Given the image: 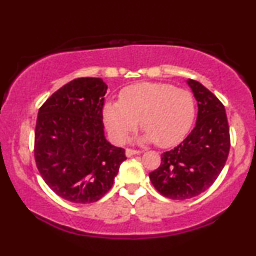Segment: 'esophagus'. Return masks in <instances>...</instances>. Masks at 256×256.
<instances>
[{"label":"esophagus","mask_w":256,"mask_h":256,"mask_svg":"<svg viewBox=\"0 0 256 256\" xmlns=\"http://www.w3.org/2000/svg\"><path fill=\"white\" fill-rule=\"evenodd\" d=\"M140 152H140V150H134V149H126L125 150V155L128 158H131V156H134V155H138V154H140Z\"/></svg>","instance_id":"esophagus-1"}]
</instances>
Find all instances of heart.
Masks as SVG:
<instances>
[{
    "label": "heart",
    "instance_id": "heart-1",
    "mask_svg": "<svg viewBox=\"0 0 256 256\" xmlns=\"http://www.w3.org/2000/svg\"><path fill=\"white\" fill-rule=\"evenodd\" d=\"M195 112V98L189 90L164 83H142L122 91L120 102H108L104 119L116 142L124 143L140 122L146 131L142 140L167 148L186 136Z\"/></svg>",
    "mask_w": 256,
    "mask_h": 256
}]
</instances>
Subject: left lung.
Returning a JSON list of instances; mask_svg holds the SVG:
<instances>
[{"label":"left lung","instance_id":"obj_1","mask_svg":"<svg viewBox=\"0 0 256 256\" xmlns=\"http://www.w3.org/2000/svg\"><path fill=\"white\" fill-rule=\"evenodd\" d=\"M198 101L194 130L180 144L161 155V165L149 173L152 184L171 200L195 198L212 185L224 168L230 150L225 107L198 82L188 79Z\"/></svg>","mask_w":256,"mask_h":256}]
</instances>
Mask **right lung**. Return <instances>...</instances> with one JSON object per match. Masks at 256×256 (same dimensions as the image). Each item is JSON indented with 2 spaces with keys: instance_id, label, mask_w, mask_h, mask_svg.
I'll return each instance as SVG.
<instances>
[{
  "instance_id": "add662e5",
  "label": "right lung",
  "mask_w": 256,
  "mask_h": 256,
  "mask_svg": "<svg viewBox=\"0 0 256 256\" xmlns=\"http://www.w3.org/2000/svg\"><path fill=\"white\" fill-rule=\"evenodd\" d=\"M107 84L101 78L70 82L44 102L34 130V158L46 185L74 204H92L114 183L122 148L104 137L102 110Z\"/></svg>"
}]
</instances>
